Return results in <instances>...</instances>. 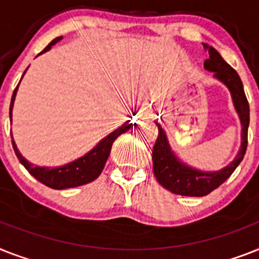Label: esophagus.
Here are the masks:
<instances>
[{
  "instance_id": "obj_1",
  "label": "esophagus",
  "mask_w": 259,
  "mask_h": 259,
  "mask_svg": "<svg viewBox=\"0 0 259 259\" xmlns=\"http://www.w3.org/2000/svg\"><path fill=\"white\" fill-rule=\"evenodd\" d=\"M137 118L140 119V121H141V119H146V118H148V114H146L144 110H141L140 113H138V117H137Z\"/></svg>"
}]
</instances>
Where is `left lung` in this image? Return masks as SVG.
<instances>
[{
	"instance_id": "8db88e82",
	"label": "left lung",
	"mask_w": 259,
	"mask_h": 259,
	"mask_svg": "<svg viewBox=\"0 0 259 259\" xmlns=\"http://www.w3.org/2000/svg\"><path fill=\"white\" fill-rule=\"evenodd\" d=\"M205 50L209 52V58L203 62V68L213 73V77L222 82L232 94L235 111L239 117L242 133H241V148L235 158L228 166L217 171H202L186 165L178 158L171 150L165 130L158 122V137L153 148V170L159 185L174 194L186 197H203L221 186L233 174L237 166L243 159L247 148V129H249L250 110L249 102L243 92L242 81L238 73L221 57L213 46L203 44Z\"/></svg>"
}]
</instances>
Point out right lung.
<instances>
[{
	"mask_svg": "<svg viewBox=\"0 0 259 259\" xmlns=\"http://www.w3.org/2000/svg\"><path fill=\"white\" fill-rule=\"evenodd\" d=\"M62 37H57L53 41L50 42L49 45L46 46L45 49L42 50L41 53H45L48 50L52 49V46L56 45L57 42H60ZM38 54V56H39ZM27 70V69H26ZM24 71V74L26 73ZM24 77V75H22ZM22 79V78H21ZM21 82V81H20ZM18 86L14 89V93L12 96V102H10V123H12V111H13L14 100H16L17 90ZM130 127H133V123H130V121H126L122 126H119L118 129H115L114 132H111L110 134L102 138L98 144L94 146L90 151H88L85 155H82L79 158L71 161V162L66 163V165L57 166V167H48V166H37L29 162L25 157H22L18 148H17L16 142H14L13 137H12V144H13L14 153H16L17 158L20 159V162L25 166V169L33 176L37 181H39L41 184L46 185L52 189L56 190H64V189L77 188L81 185H86L98 178L101 171L104 170V166L106 163L110 154L111 145L115 141V138L121 134L126 133ZM12 136V133H10Z\"/></svg>",
	"mask_w": 259,
	"mask_h": 259,
	"instance_id": "right-lung-1",
	"label": "right lung"
}]
</instances>
